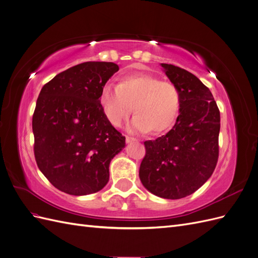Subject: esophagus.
<instances>
[{"instance_id":"1","label":"esophagus","mask_w":258,"mask_h":258,"mask_svg":"<svg viewBox=\"0 0 258 258\" xmlns=\"http://www.w3.org/2000/svg\"><path fill=\"white\" fill-rule=\"evenodd\" d=\"M138 140L136 139V138H132V137H129V136H127L126 137V142L127 143H131V142H137Z\"/></svg>"}]
</instances>
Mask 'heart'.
I'll list each match as a JSON object with an SVG mask.
<instances>
[{
	"mask_svg": "<svg viewBox=\"0 0 258 258\" xmlns=\"http://www.w3.org/2000/svg\"><path fill=\"white\" fill-rule=\"evenodd\" d=\"M99 102L113 126L119 127L134 107L136 116L129 129L140 134L151 130L159 135L169 130L176 121L181 106V97L176 86L145 73L122 76L116 87L103 86Z\"/></svg>",
	"mask_w": 258,
	"mask_h": 258,
	"instance_id": "b5f03b06",
	"label": "heart"
}]
</instances>
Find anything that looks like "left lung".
<instances>
[{
    "label": "left lung",
    "instance_id": "obj_1",
    "mask_svg": "<svg viewBox=\"0 0 258 258\" xmlns=\"http://www.w3.org/2000/svg\"><path fill=\"white\" fill-rule=\"evenodd\" d=\"M161 67L179 91V115L166 136L144 142L139 176L156 196L181 199L199 189L213 173L221 116L212 93L198 77L173 64Z\"/></svg>",
    "mask_w": 258,
    "mask_h": 258
}]
</instances>
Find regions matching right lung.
Instances as JSON below:
<instances>
[{
	"mask_svg": "<svg viewBox=\"0 0 258 258\" xmlns=\"http://www.w3.org/2000/svg\"><path fill=\"white\" fill-rule=\"evenodd\" d=\"M119 68L88 61L59 73L43 86L32 118L38 169L59 190L84 196L101 190L124 138L107 120L99 97Z\"/></svg>",
	"mask_w": 258,
	"mask_h": 258,
	"instance_id": "add662e5",
	"label": "right lung"
}]
</instances>
